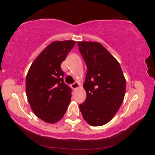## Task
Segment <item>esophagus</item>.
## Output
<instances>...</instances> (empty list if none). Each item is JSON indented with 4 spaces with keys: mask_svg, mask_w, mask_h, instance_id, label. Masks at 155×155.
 I'll use <instances>...</instances> for the list:
<instances>
[{
    "mask_svg": "<svg viewBox=\"0 0 155 155\" xmlns=\"http://www.w3.org/2000/svg\"><path fill=\"white\" fill-rule=\"evenodd\" d=\"M78 86H79V84H78V83H77V82H75V83H74L73 84H72L71 85V87L73 89V90H76V89H77Z\"/></svg>",
    "mask_w": 155,
    "mask_h": 155,
    "instance_id": "34e87169",
    "label": "esophagus"
}]
</instances>
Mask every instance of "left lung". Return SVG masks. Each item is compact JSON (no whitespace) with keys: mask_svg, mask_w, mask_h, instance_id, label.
Masks as SVG:
<instances>
[{"mask_svg":"<svg viewBox=\"0 0 155 155\" xmlns=\"http://www.w3.org/2000/svg\"><path fill=\"white\" fill-rule=\"evenodd\" d=\"M87 71L83 87L85 101L79 104L89 124L99 127L111 120L124 98L126 80L118 61L98 42L78 41Z\"/></svg>","mask_w":155,"mask_h":155,"instance_id":"8db88e82","label":"left lung"}]
</instances>
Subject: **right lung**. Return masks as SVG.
<instances>
[{
	"label": "right lung",
	"mask_w": 155,
	"mask_h": 155,
	"mask_svg": "<svg viewBox=\"0 0 155 155\" xmlns=\"http://www.w3.org/2000/svg\"><path fill=\"white\" fill-rule=\"evenodd\" d=\"M75 41L52 42L31 64L26 78V93L34 114L47 123H55L66 112L72 89L64 83L61 64Z\"/></svg>",
	"instance_id": "1"
}]
</instances>
